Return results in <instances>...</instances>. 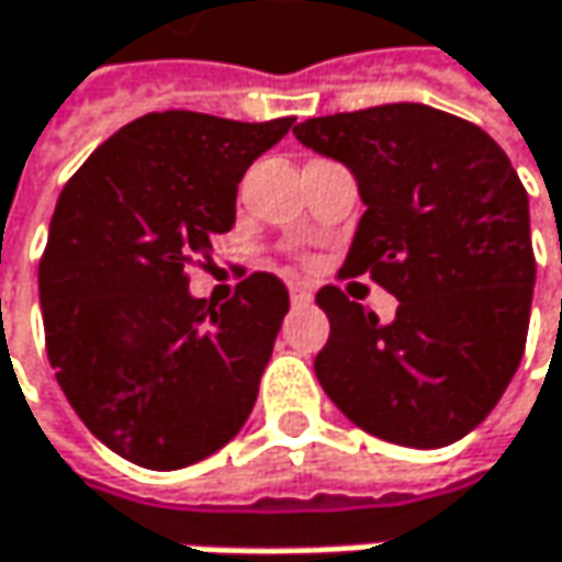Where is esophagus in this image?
<instances>
[{"label": "esophagus", "instance_id": "1", "mask_svg": "<svg viewBox=\"0 0 562 562\" xmlns=\"http://www.w3.org/2000/svg\"><path fill=\"white\" fill-rule=\"evenodd\" d=\"M289 295H292V302H295V305H308V302L315 299V295H312V289H308V285H302V282H292V285H289Z\"/></svg>", "mask_w": 562, "mask_h": 562}]
</instances>
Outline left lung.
Listing matches in <instances>:
<instances>
[{
    "label": "left lung",
    "instance_id": "8db88e82",
    "mask_svg": "<svg viewBox=\"0 0 562 562\" xmlns=\"http://www.w3.org/2000/svg\"><path fill=\"white\" fill-rule=\"evenodd\" d=\"M292 131L340 160L367 205L340 280L370 277L398 299L380 325L340 285L318 289L331 322L318 383L357 428L389 443L460 440L495 408L528 340L535 247L512 160L480 125L418 102Z\"/></svg>",
    "mask_w": 562,
    "mask_h": 562
}]
</instances>
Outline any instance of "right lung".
<instances>
[{
  "mask_svg": "<svg viewBox=\"0 0 562 562\" xmlns=\"http://www.w3.org/2000/svg\"><path fill=\"white\" fill-rule=\"evenodd\" d=\"M295 119L150 112L64 186L37 267L47 360L79 422L147 470H179L244 428L289 292L250 273L228 302L189 295L234 225L237 182Z\"/></svg>",
  "mask_w": 562,
  "mask_h": 562,
  "instance_id": "right-lung-1",
  "label": "right lung"
}]
</instances>
